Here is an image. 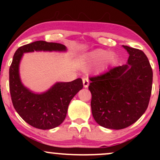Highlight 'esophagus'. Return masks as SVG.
I'll return each mask as SVG.
<instances>
[{
	"instance_id": "1",
	"label": "esophagus",
	"mask_w": 160,
	"mask_h": 160,
	"mask_svg": "<svg viewBox=\"0 0 160 160\" xmlns=\"http://www.w3.org/2000/svg\"><path fill=\"white\" fill-rule=\"evenodd\" d=\"M82 83H83V86L84 88H87L89 86V80L87 78H83L82 79Z\"/></svg>"
}]
</instances>
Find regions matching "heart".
<instances>
[{
	"mask_svg": "<svg viewBox=\"0 0 160 160\" xmlns=\"http://www.w3.org/2000/svg\"><path fill=\"white\" fill-rule=\"evenodd\" d=\"M88 58L92 64H97L102 61L101 68L104 70L107 66L113 63L115 60V55L112 52L108 53V51L104 49H98L89 53Z\"/></svg>",
	"mask_w": 160,
	"mask_h": 160,
	"instance_id": "b5f03b06",
	"label": "heart"
}]
</instances>
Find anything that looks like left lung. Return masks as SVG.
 Returning a JSON list of instances; mask_svg holds the SVG:
<instances>
[{
    "mask_svg": "<svg viewBox=\"0 0 160 160\" xmlns=\"http://www.w3.org/2000/svg\"><path fill=\"white\" fill-rule=\"evenodd\" d=\"M129 56L126 65L90 78L92 113L101 126L122 129L144 114L151 95L153 71L143 51L122 46Z\"/></svg>",
    "mask_w": 160,
    "mask_h": 160,
    "instance_id": "obj_1",
    "label": "left lung"
}]
</instances>
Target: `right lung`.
Wrapping results in <instances>:
<instances>
[{
    "label": "right lung",
    "instance_id": "1",
    "mask_svg": "<svg viewBox=\"0 0 160 160\" xmlns=\"http://www.w3.org/2000/svg\"><path fill=\"white\" fill-rule=\"evenodd\" d=\"M61 43L43 40L20 47L16 51L10 67V92L12 104L27 123L40 129H51L59 126L65 119L71 99L82 89V79L71 82H58L49 90L37 94L22 83L19 63L23 53L34 51H66Z\"/></svg>",
    "mask_w": 160,
    "mask_h": 160
}]
</instances>
